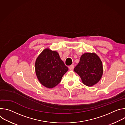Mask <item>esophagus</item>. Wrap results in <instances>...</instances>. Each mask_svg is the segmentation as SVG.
Here are the masks:
<instances>
[{"label":"esophagus","mask_w":125,"mask_h":125,"mask_svg":"<svg viewBox=\"0 0 125 125\" xmlns=\"http://www.w3.org/2000/svg\"><path fill=\"white\" fill-rule=\"evenodd\" d=\"M74 68V66L73 65H71V66H70L69 67V69H70V70H73Z\"/></svg>","instance_id":"1"}]
</instances>
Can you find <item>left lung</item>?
<instances>
[{
  "mask_svg": "<svg viewBox=\"0 0 125 125\" xmlns=\"http://www.w3.org/2000/svg\"><path fill=\"white\" fill-rule=\"evenodd\" d=\"M74 71L80 76L84 84L91 86L97 83L102 76V63L95 53H85Z\"/></svg>",
  "mask_w": 125,
  "mask_h": 125,
  "instance_id": "1",
  "label": "left lung"
}]
</instances>
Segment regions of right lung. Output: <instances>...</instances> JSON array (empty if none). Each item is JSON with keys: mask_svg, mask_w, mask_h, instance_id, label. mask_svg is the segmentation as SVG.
I'll use <instances>...</instances> for the list:
<instances>
[{"mask_svg": "<svg viewBox=\"0 0 125 125\" xmlns=\"http://www.w3.org/2000/svg\"><path fill=\"white\" fill-rule=\"evenodd\" d=\"M35 70L41 83L47 88H51L61 82L68 68L61 59L57 52L46 48L37 58Z\"/></svg>", "mask_w": 125, "mask_h": 125, "instance_id": "add662e5", "label": "right lung"}]
</instances>
